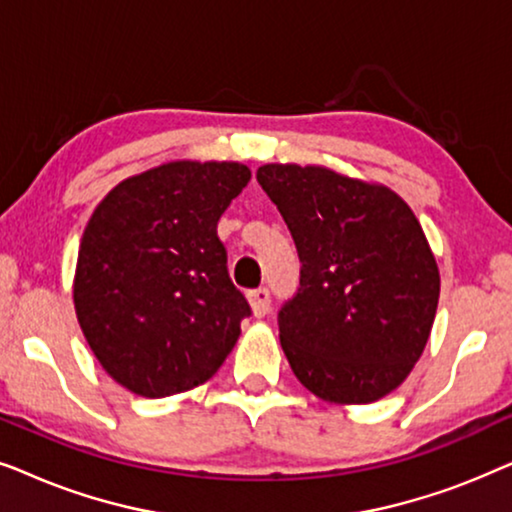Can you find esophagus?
Wrapping results in <instances>:
<instances>
[{"label": "esophagus", "mask_w": 512, "mask_h": 512, "mask_svg": "<svg viewBox=\"0 0 512 512\" xmlns=\"http://www.w3.org/2000/svg\"><path fill=\"white\" fill-rule=\"evenodd\" d=\"M247 298H249V305H251V312H254V317H265V314L270 312V291L268 289L249 291Z\"/></svg>", "instance_id": "obj_1"}]
</instances>
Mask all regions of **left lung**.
I'll use <instances>...</instances> for the list:
<instances>
[{"label": "left lung", "mask_w": 512, "mask_h": 512, "mask_svg": "<svg viewBox=\"0 0 512 512\" xmlns=\"http://www.w3.org/2000/svg\"><path fill=\"white\" fill-rule=\"evenodd\" d=\"M256 179L303 263L279 312L293 375L321 401H380L415 368L438 310V263L415 212L389 186L324 165L268 163Z\"/></svg>", "instance_id": "1"}]
</instances>
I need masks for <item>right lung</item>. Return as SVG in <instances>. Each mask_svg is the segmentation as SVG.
<instances>
[{
	"instance_id": "right-lung-1",
	"label": "right lung",
	"mask_w": 512,
	"mask_h": 512,
	"mask_svg": "<svg viewBox=\"0 0 512 512\" xmlns=\"http://www.w3.org/2000/svg\"><path fill=\"white\" fill-rule=\"evenodd\" d=\"M249 179L233 160H172L123 179L90 216L76 319L100 366L132 394H184L233 352L251 310L230 282L216 223Z\"/></svg>"
}]
</instances>
